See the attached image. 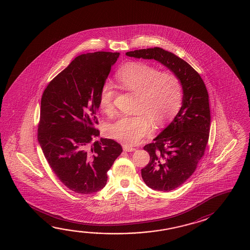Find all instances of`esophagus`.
Instances as JSON below:
<instances>
[{
    "label": "esophagus",
    "mask_w": 250,
    "mask_h": 250,
    "mask_svg": "<svg viewBox=\"0 0 250 250\" xmlns=\"http://www.w3.org/2000/svg\"><path fill=\"white\" fill-rule=\"evenodd\" d=\"M123 149H124V151H126V152H132V151H134L136 148L130 147V146H127V145H124L123 146Z\"/></svg>",
    "instance_id": "1"
}]
</instances>
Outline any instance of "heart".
Returning <instances> with one entry per match:
<instances>
[{
  "instance_id": "heart-1",
  "label": "heart",
  "mask_w": 250,
  "mask_h": 250,
  "mask_svg": "<svg viewBox=\"0 0 250 250\" xmlns=\"http://www.w3.org/2000/svg\"><path fill=\"white\" fill-rule=\"evenodd\" d=\"M117 83L124 90L136 94L134 117H120L107 128V133L128 146L141 143L151 132L154 123L159 125L178 110L182 102V86L173 72H160L144 62H130L116 74ZM116 91L106 82L100 93V106L107 114L113 112Z\"/></svg>"
}]
</instances>
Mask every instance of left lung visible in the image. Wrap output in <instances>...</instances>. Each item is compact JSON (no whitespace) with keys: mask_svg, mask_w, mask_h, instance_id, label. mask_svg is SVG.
I'll return each instance as SVG.
<instances>
[{"mask_svg":"<svg viewBox=\"0 0 250 250\" xmlns=\"http://www.w3.org/2000/svg\"><path fill=\"white\" fill-rule=\"evenodd\" d=\"M125 54L160 62L178 77L183 87V102L177 115L152 143L143 148L150 157L142 169L144 183L155 190H173L192 175L204 156L211 120L208 92L199 73L170 51L154 47Z\"/></svg>","mask_w":250,"mask_h":250,"instance_id":"8db88e82","label":"left lung"}]
</instances>
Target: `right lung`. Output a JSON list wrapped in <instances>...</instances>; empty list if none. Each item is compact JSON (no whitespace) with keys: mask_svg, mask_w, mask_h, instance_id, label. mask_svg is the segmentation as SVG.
Wrapping results in <instances>:
<instances>
[{"mask_svg":"<svg viewBox=\"0 0 250 250\" xmlns=\"http://www.w3.org/2000/svg\"><path fill=\"white\" fill-rule=\"evenodd\" d=\"M119 55L97 51L77 57L42 96L38 142L57 177L77 193L104 188L107 171L123 151L111 139L92 143L100 135L101 90Z\"/></svg>","mask_w":250,"mask_h":250,"instance_id":"1","label":"right lung"}]
</instances>
